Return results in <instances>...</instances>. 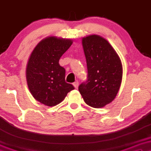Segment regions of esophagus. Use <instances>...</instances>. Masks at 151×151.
I'll use <instances>...</instances> for the list:
<instances>
[{"mask_svg":"<svg viewBox=\"0 0 151 151\" xmlns=\"http://www.w3.org/2000/svg\"><path fill=\"white\" fill-rule=\"evenodd\" d=\"M73 86H74V87H75L76 88H77L78 87V81L74 82L73 83Z\"/></svg>","mask_w":151,"mask_h":151,"instance_id":"34e87169","label":"esophagus"}]
</instances>
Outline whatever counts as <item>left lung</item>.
<instances>
[{"mask_svg":"<svg viewBox=\"0 0 151 151\" xmlns=\"http://www.w3.org/2000/svg\"><path fill=\"white\" fill-rule=\"evenodd\" d=\"M88 77L78 87L84 101L93 108L111 103L117 94L122 78V65L117 53L99 35L82 39Z\"/></svg>","mask_w":151,"mask_h":151,"instance_id":"obj_1","label":"left lung"}]
</instances>
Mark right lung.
<instances>
[{
    "label": "right lung",
    "mask_w": 151,
    "mask_h": 151,
    "mask_svg": "<svg viewBox=\"0 0 151 151\" xmlns=\"http://www.w3.org/2000/svg\"><path fill=\"white\" fill-rule=\"evenodd\" d=\"M72 43L69 39L47 37L37 44L29 57L26 69L27 85L34 98L46 106H56L74 89L65 82V70L59 64Z\"/></svg>",
    "instance_id": "right-lung-1"
}]
</instances>
